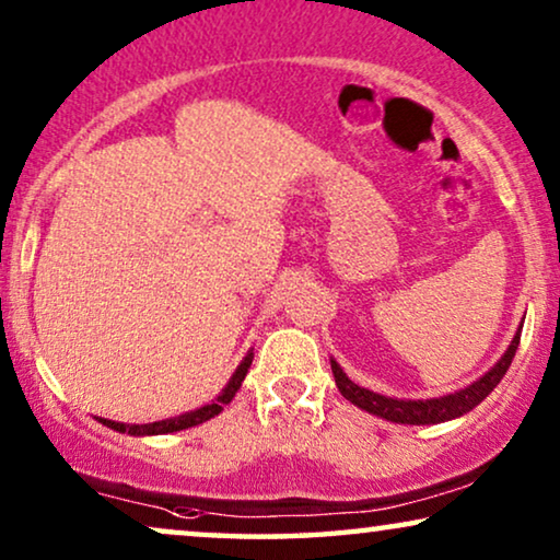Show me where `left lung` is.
<instances>
[{
    "mask_svg": "<svg viewBox=\"0 0 560 560\" xmlns=\"http://www.w3.org/2000/svg\"><path fill=\"white\" fill-rule=\"evenodd\" d=\"M517 347H520V331L515 339H512L508 354H504L500 362L485 374V377L477 380L466 389H458V393L446 395V397H435V400H395V397L372 393V389L354 385V382L341 372V366L336 364L334 359H331V372H334L339 393L347 397L349 402H354L357 408L372 412V416L393 420V423L428 425V423H443V420H454L458 416H464V412L477 408V405L485 400L497 385H500L504 372L510 370L512 357H515Z\"/></svg>",
    "mask_w": 560,
    "mask_h": 560,
    "instance_id": "8db88e82",
    "label": "left lung"
}]
</instances>
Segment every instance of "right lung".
<instances>
[{
	"instance_id": "add662e5",
	"label": "right lung",
	"mask_w": 560,
	"mask_h": 560,
	"mask_svg": "<svg viewBox=\"0 0 560 560\" xmlns=\"http://www.w3.org/2000/svg\"><path fill=\"white\" fill-rule=\"evenodd\" d=\"M252 357L255 354H247L244 357V362L236 366L234 377L229 380V385L224 387V393H221L217 400L203 405V408H198L194 412H186V416H178V418H167V420H158V423H144V425H125V423H114V420H104L102 423L106 428H114V431L119 433H129V435H160V433H175V431H186L190 425H198V423H206V420L219 416L221 410H224V405L232 402V397L236 395V389L242 387L244 377H247V370L252 364Z\"/></svg>"
}]
</instances>
